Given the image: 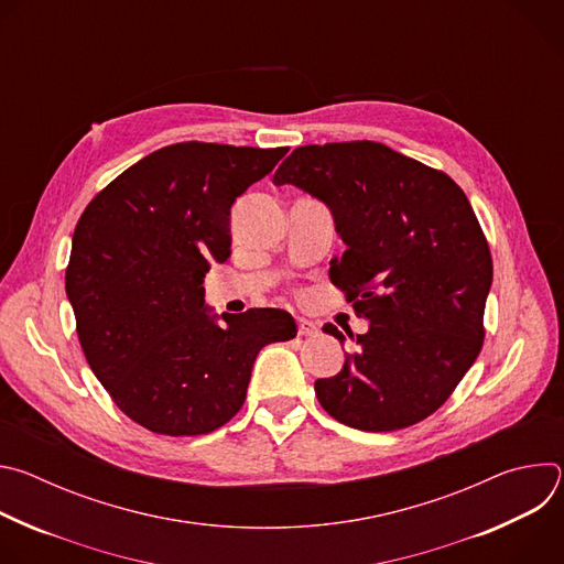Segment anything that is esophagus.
I'll return each instance as SVG.
<instances>
[{
    "instance_id": "34e87169",
    "label": "esophagus",
    "mask_w": 564,
    "mask_h": 564,
    "mask_svg": "<svg viewBox=\"0 0 564 564\" xmlns=\"http://www.w3.org/2000/svg\"><path fill=\"white\" fill-rule=\"evenodd\" d=\"M296 328H299L301 337H316L318 335V326L314 324V321H307V318H299Z\"/></svg>"
}]
</instances>
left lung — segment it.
Returning a JSON list of instances; mask_svg holds the SVG:
<instances>
[{
	"instance_id": "left-lung-1",
	"label": "left lung",
	"mask_w": 564,
	"mask_h": 564,
	"mask_svg": "<svg viewBox=\"0 0 564 564\" xmlns=\"http://www.w3.org/2000/svg\"><path fill=\"white\" fill-rule=\"evenodd\" d=\"M324 200L348 246L330 281L370 330L339 375L316 379L337 422L388 433L433 415L485 344L491 250L462 187L372 140L305 144L274 174ZM324 333L344 341L337 326Z\"/></svg>"
}]
</instances>
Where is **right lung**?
Here are the masks:
<instances>
[{"label":"right lung","mask_w":564,"mask_h":564,"mask_svg":"<svg viewBox=\"0 0 564 564\" xmlns=\"http://www.w3.org/2000/svg\"><path fill=\"white\" fill-rule=\"evenodd\" d=\"M288 147L176 142L94 196L73 231L66 294L98 381L135 424L205 435L243 406L263 346L296 337L274 307L205 310L203 279L229 257V209Z\"/></svg>","instance_id":"obj_1"}]
</instances>
